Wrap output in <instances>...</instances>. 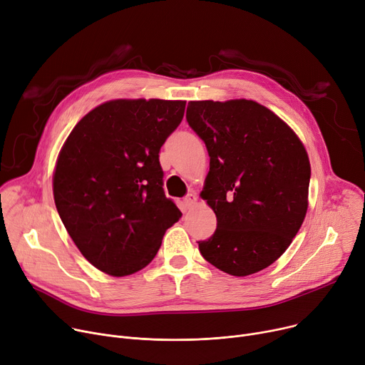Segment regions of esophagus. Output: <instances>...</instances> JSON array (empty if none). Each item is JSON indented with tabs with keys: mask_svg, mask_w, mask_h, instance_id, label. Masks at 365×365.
I'll return each instance as SVG.
<instances>
[{
	"mask_svg": "<svg viewBox=\"0 0 365 365\" xmlns=\"http://www.w3.org/2000/svg\"><path fill=\"white\" fill-rule=\"evenodd\" d=\"M197 195H195V193H187V195L185 197V200H183V204H185V207L186 208H190L193 204H195L197 202Z\"/></svg>",
	"mask_w": 365,
	"mask_h": 365,
	"instance_id": "34e87169",
	"label": "esophagus"
}]
</instances>
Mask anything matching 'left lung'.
Masks as SVG:
<instances>
[{"label":"left lung","instance_id":"obj_1","mask_svg":"<svg viewBox=\"0 0 365 365\" xmlns=\"http://www.w3.org/2000/svg\"><path fill=\"white\" fill-rule=\"evenodd\" d=\"M186 120L208 150L201 197L217 217L212 236L198 240L200 252L232 276L261 272L287 250L305 218L311 167L304 145L255 101H190Z\"/></svg>","mask_w":365,"mask_h":365}]
</instances>
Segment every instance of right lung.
<instances>
[{"instance_id":"right-lung-1","label":"right lung","mask_w":365,"mask_h":365,"mask_svg":"<svg viewBox=\"0 0 365 365\" xmlns=\"http://www.w3.org/2000/svg\"><path fill=\"white\" fill-rule=\"evenodd\" d=\"M186 101L114 100L89 111L68 135L53 180L61 222L82 255L115 277L157 255L182 217L165 197L158 154Z\"/></svg>"}]
</instances>
